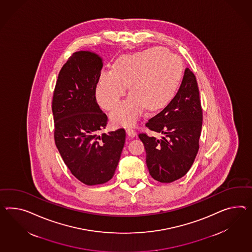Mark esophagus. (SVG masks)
<instances>
[{"mask_svg":"<svg viewBox=\"0 0 252 252\" xmlns=\"http://www.w3.org/2000/svg\"><path fill=\"white\" fill-rule=\"evenodd\" d=\"M126 132H127V134H128L129 137H135L136 136V131L133 129L127 128V129H126Z\"/></svg>","mask_w":252,"mask_h":252,"instance_id":"esophagus-1","label":"esophagus"}]
</instances>
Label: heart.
<instances>
[{
  "label": "heart",
  "mask_w": 252,
  "mask_h": 252,
  "mask_svg": "<svg viewBox=\"0 0 252 252\" xmlns=\"http://www.w3.org/2000/svg\"><path fill=\"white\" fill-rule=\"evenodd\" d=\"M183 73L180 58L166 49L155 47L124 55L113 65V70L100 73L96 87L98 103L112 110L126 94L132 92L111 113L114 123L134 125L143 111L161 109L174 97Z\"/></svg>",
  "instance_id": "1"
}]
</instances>
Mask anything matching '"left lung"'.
Here are the masks:
<instances>
[{
    "label": "left lung",
    "mask_w": 252,
    "mask_h": 252,
    "mask_svg": "<svg viewBox=\"0 0 252 252\" xmlns=\"http://www.w3.org/2000/svg\"><path fill=\"white\" fill-rule=\"evenodd\" d=\"M202 122L196 78L187 67L174 98L145 124L152 131L163 136L158 139L139 134L146 151L149 173L155 180L172 183L189 171L199 149Z\"/></svg>",
    "instance_id": "8db88e82"
}]
</instances>
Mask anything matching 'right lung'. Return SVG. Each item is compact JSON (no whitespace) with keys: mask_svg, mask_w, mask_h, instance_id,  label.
<instances>
[{"mask_svg":"<svg viewBox=\"0 0 252 252\" xmlns=\"http://www.w3.org/2000/svg\"><path fill=\"white\" fill-rule=\"evenodd\" d=\"M102 65V58L93 52L74 53L58 74L52 101L58 152L87 186L113 177L126 138L124 129L99 133L108 123L95 97Z\"/></svg>","mask_w":252,"mask_h":252,"instance_id":"1","label":"right lung"}]
</instances>
